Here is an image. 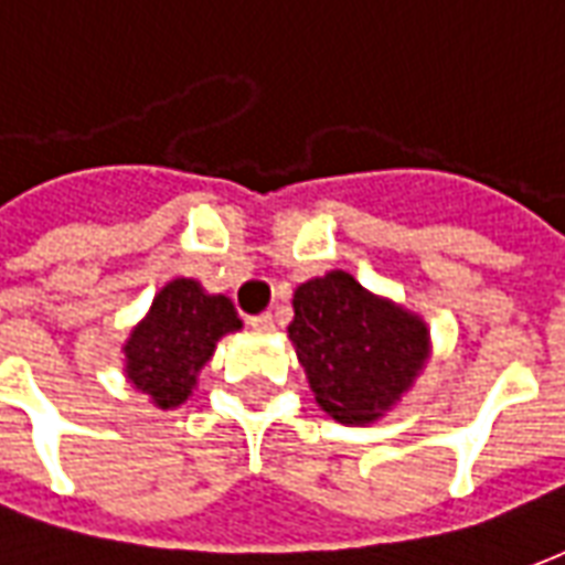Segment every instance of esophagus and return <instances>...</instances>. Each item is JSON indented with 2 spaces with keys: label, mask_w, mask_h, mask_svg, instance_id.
I'll list each match as a JSON object with an SVG mask.
<instances>
[{
  "label": "esophagus",
  "mask_w": 565,
  "mask_h": 565,
  "mask_svg": "<svg viewBox=\"0 0 565 565\" xmlns=\"http://www.w3.org/2000/svg\"><path fill=\"white\" fill-rule=\"evenodd\" d=\"M250 330L271 332L275 330V318H271L269 311H266V315H257V318H250Z\"/></svg>",
  "instance_id": "34e87169"
}]
</instances>
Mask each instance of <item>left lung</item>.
<instances>
[{"mask_svg":"<svg viewBox=\"0 0 565 565\" xmlns=\"http://www.w3.org/2000/svg\"><path fill=\"white\" fill-rule=\"evenodd\" d=\"M287 332L315 399L339 424L391 412L429 356L424 320L342 269L296 287Z\"/></svg>","mask_w":565,"mask_h":565,"instance_id":"1","label":"left lung"}]
</instances>
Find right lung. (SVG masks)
Instances as JSON below:
<instances>
[{
    "label": "right lung",
    "mask_w": 565,
    "mask_h": 565,
    "mask_svg": "<svg viewBox=\"0 0 565 565\" xmlns=\"http://www.w3.org/2000/svg\"><path fill=\"white\" fill-rule=\"evenodd\" d=\"M242 330L233 302L205 294L193 278H174L153 296L150 311L124 344L127 379L157 408H178L196 387L226 332Z\"/></svg>",
    "instance_id": "1"
}]
</instances>
